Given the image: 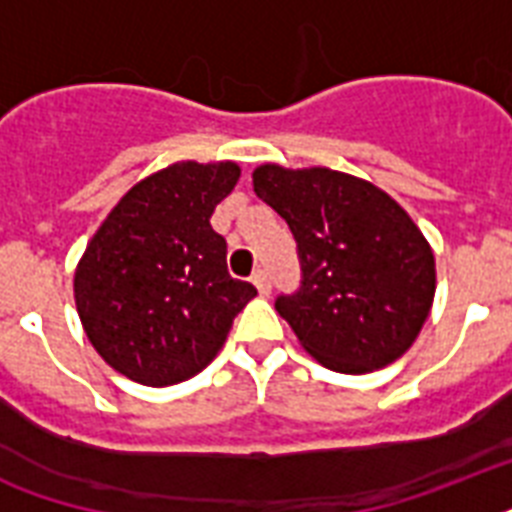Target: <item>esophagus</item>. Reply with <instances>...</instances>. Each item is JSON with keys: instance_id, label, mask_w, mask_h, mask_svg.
Segmentation results:
<instances>
[{"instance_id": "obj_1", "label": "esophagus", "mask_w": 512, "mask_h": 512, "mask_svg": "<svg viewBox=\"0 0 512 512\" xmlns=\"http://www.w3.org/2000/svg\"><path fill=\"white\" fill-rule=\"evenodd\" d=\"M252 281H255V287H257V292H260V295H271V273L265 271V268L255 271Z\"/></svg>"}]
</instances>
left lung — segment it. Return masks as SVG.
Instances as JSON below:
<instances>
[{"instance_id": "obj_1", "label": "left lung", "mask_w": 512, "mask_h": 512, "mask_svg": "<svg viewBox=\"0 0 512 512\" xmlns=\"http://www.w3.org/2000/svg\"><path fill=\"white\" fill-rule=\"evenodd\" d=\"M252 185L297 241L303 287L279 297L276 311L300 345L342 374L404 356L436 297V257L409 212L364 177L329 167L260 164Z\"/></svg>"}]
</instances>
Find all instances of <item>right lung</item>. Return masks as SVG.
<instances>
[{"label":"right lung","mask_w":512,"mask_h":512,"mask_svg":"<svg viewBox=\"0 0 512 512\" xmlns=\"http://www.w3.org/2000/svg\"><path fill=\"white\" fill-rule=\"evenodd\" d=\"M236 162H175L135 183L95 231L74 271L82 329L132 382L164 388L199 374L257 295L225 265L209 217L233 191Z\"/></svg>","instance_id":"obj_1"}]
</instances>
